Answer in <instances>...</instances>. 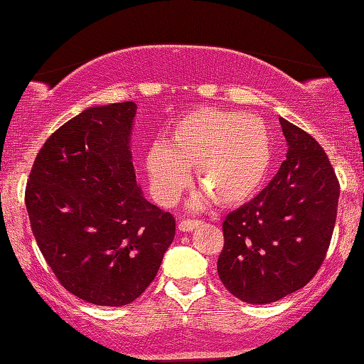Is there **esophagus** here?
<instances>
[{
    "instance_id": "34e87169",
    "label": "esophagus",
    "mask_w": 364,
    "mask_h": 364,
    "mask_svg": "<svg viewBox=\"0 0 364 364\" xmlns=\"http://www.w3.org/2000/svg\"><path fill=\"white\" fill-rule=\"evenodd\" d=\"M197 225H200V220H181V221H178V230L189 232V231H193Z\"/></svg>"
}]
</instances>
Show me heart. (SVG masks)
<instances>
[{
	"mask_svg": "<svg viewBox=\"0 0 364 364\" xmlns=\"http://www.w3.org/2000/svg\"><path fill=\"white\" fill-rule=\"evenodd\" d=\"M152 194L171 205L188 188L189 168L205 189L193 205L207 197L223 207L250 200L267 181L273 165V146L263 123L236 110L196 109L170 127L165 143L159 141L144 156Z\"/></svg>",
	"mask_w": 364,
	"mask_h": 364,
	"instance_id": "heart-1",
	"label": "heart"
}]
</instances>
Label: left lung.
<instances>
[{"instance_id":"left-lung-1","label":"left lung","mask_w":364,"mask_h":364,"mask_svg":"<svg viewBox=\"0 0 364 364\" xmlns=\"http://www.w3.org/2000/svg\"><path fill=\"white\" fill-rule=\"evenodd\" d=\"M286 160L255 199L223 221L218 276L234 297L269 304L318 273L334 231L341 184L321 144L279 117Z\"/></svg>"}]
</instances>
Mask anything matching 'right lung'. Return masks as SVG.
<instances>
[{"mask_svg": "<svg viewBox=\"0 0 364 364\" xmlns=\"http://www.w3.org/2000/svg\"><path fill=\"white\" fill-rule=\"evenodd\" d=\"M134 102L83 110L46 139L26 188L36 244L88 304H132L156 278L175 218L147 202L130 151Z\"/></svg>", "mask_w": 364, "mask_h": 364, "instance_id": "right-lung-1", "label": "right lung"}]
</instances>
